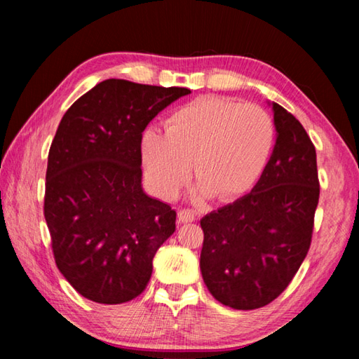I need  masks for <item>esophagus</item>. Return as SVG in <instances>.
Returning <instances> with one entry per match:
<instances>
[{"mask_svg": "<svg viewBox=\"0 0 359 359\" xmlns=\"http://www.w3.org/2000/svg\"><path fill=\"white\" fill-rule=\"evenodd\" d=\"M177 218L180 223H191V222H194V218H196V214H194V212L190 209H180L177 214Z\"/></svg>", "mask_w": 359, "mask_h": 359, "instance_id": "1", "label": "esophagus"}]
</instances>
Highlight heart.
I'll use <instances>...</instances> for the list:
<instances>
[{
    "instance_id": "1",
    "label": "heart",
    "mask_w": 359,
    "mask_h": 359,
    "mask_svg": "<svg viewBox=\"0 0 359 359\" xmlns=\"http://www.w3.org/2000/svg\"><path fill=\"white\" fill-rule=\"evenodd\" d=\"M276 136L274 118L261 106L201 96L169 117V130L144 131L145 177L160 196L174 198L190 179L194 160L201 193L233 201L261 179Z\"/></svg>"
}]
</instances>
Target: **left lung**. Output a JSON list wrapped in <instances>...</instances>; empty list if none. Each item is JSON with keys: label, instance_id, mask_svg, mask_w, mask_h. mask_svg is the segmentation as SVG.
Listing matches in <instances>:
<instances>
[{"label": "left lung", "instance_id": "1", "mask_svg": "<svg viewBox=\"0 0 359 359\" xmlns=\"http://www.w3.org/2000/svg\"><path fill=\"white\" fill-rule=\"evenodd\" d=\"M277 141L252 193L203 217L199 267L210 294L238 311L280 296L311 248L320 198L317 151L293 114L274 102Z\"/></svg>", "mask_w": 359, "mask_h": 359}]
</instances>
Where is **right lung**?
<instances>
[{
	"instance_id": "add662e5",
	"label": "right lung",
	"mask_w": 359,
	"mask_h": 359,
	"mask_svg": "<svg viewBox=\"0 0 359 359\" xmlns=\"http://www.w3.org/2000/svg\"><path fill=\"white\" fill-rule=\"evenodd\" d=\"M180 87L107 79L60 121L48 150L44 217L57 267L100 304L135 299L175 231V210L142 191V131Z\"/></svg>"
}]
</instances>
